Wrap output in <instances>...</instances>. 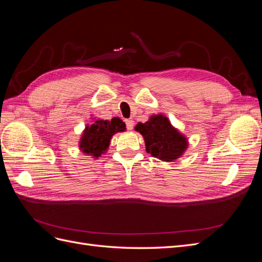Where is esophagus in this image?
Returning <instances> with one entry per match:
<instances>
[{"label":"esophagus","instance_id":"34e87169","mask_svg":"<svg viewBox=\"0 0 262 262\" xmlns=\"http://www.w3.org/2000/svg\"><path fill=\"white\" fill-rule=\"evenodd\" d=\"M125 124H126V129L132 130L133 129V125H134V121L132 120V119H126Z\"/></svg>","mask_w":262,"mask_h":262}]
</instances>
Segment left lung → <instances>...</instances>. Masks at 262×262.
Masks as SVG:
<instances>
[{"label": "left lung", "instance_id": "1", "mask_svg": "<svg viewBox=\"0 0 262 262\" xmlns=\"http://www.w3.org/2000/svg\"><path fill=\"white\" fill-rule=\"evenodd\" d=\"M134 129L143 136L146 152L161 161H175L188 147L187 138L163 115L152 116L145 123L139 122Z\"/></svg>", "mask_w": 262, "mask_h": 262}]
</instances>
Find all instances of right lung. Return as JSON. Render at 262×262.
<instances>
[{
	"label": "right lung",
	"mask_w": 262,
	"mask_h": 262,
	"mask_svg": "<svg viewBox=\"0 0 262 262\" xmlns=\"http://www.w3.org/2000/svg\"><path fill=\"white\" fill-rule=\"evenodd\" d=\"M125 130V123L119 118H113L112 120H95L91 125H87L80 141V147L83 153L99 157L105 153L113 136L117 132Z\"/></svg>",
	"instance_id": "right-lung-1"
}]
</instances>
